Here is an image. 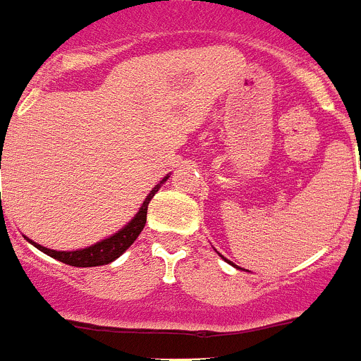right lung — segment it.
I'll return each instance as SVG.
<instances>
[{"mask_svg":"<svg viewBox=\"0 0 361 361\" xmlns=\"http://www.w3.org/2000/svg\"><path fill=\"white\" fill-rule=\"evenodd\" d=\"M0 168H1V161H0ZM164 177L161 180V184L164 183ZM161 184L153 188L152 193L148 195V199L142 202L141 209L137 213L135 216L132 219V222H128V226H124L119 233H116L114 237L104 238V240L97 242V244L90 245V247H85V250H78V251H54L49 250V247H43V245L36 244V242H32V244L36 245L37 250L43 251L44 255H49V257L56 258L59 262L68 264V266H75V267H94V266H104V264L114 262L116 258H119L124 251L128 250L130 245L135 242V238L139 237V233L142 231L146 224V213H148V204L152 200V197L155 195V191L161 188Z\"/></svg>","mask_w":361,"mask_h":361,"instance_id":"right-lung-1","label":"right lung"}]
</instances>
